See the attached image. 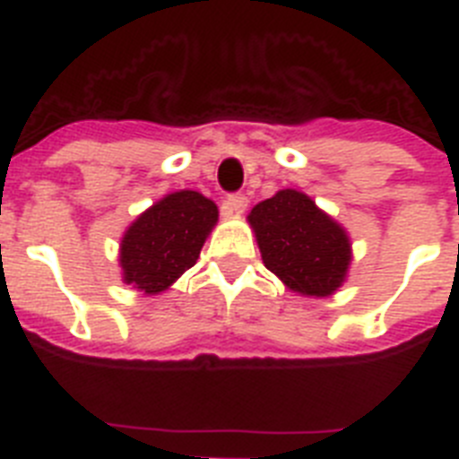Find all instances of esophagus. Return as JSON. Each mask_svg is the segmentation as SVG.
<instances>
[{"instance_id":"esophagus-1","label":"esophagus","mask_w":459,"mask_h":459,"mask_svg":"<svg viewBox=\"0 0 459 459\" xmlns=\"http://www.w3.org/2000/svg\"><path fill=\"white\" fill-rule=\"evenodd\" d=\"M246 206H248V197H246L243 193H234L227 197L222 209H225L230 216H238V213H243V211H246Z\"/></svg>"}]
</instances>
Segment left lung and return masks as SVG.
<instances>
[{"instance_id": "left-lung-1", "label": "left lung", "mask_w": 459, "mask_h": 459, "mask_svg": "<svg viewBox=\"0 0 459 459\" xmlns=\"http://www.w3.org/2000/svg\"><path fill=\"white\" fill-rule=\"evenodd\" d=\"M248 222L264 266L291 291L331 296L347 278L350 237L307 195L278 190L250 211Z\"/></svg>"}]
</instances>
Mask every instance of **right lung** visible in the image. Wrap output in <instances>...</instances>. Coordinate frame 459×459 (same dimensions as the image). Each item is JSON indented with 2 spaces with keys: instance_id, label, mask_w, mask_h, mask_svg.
Listing matches in <instances>:
<instances>
[{
  "instance_id": "right-lung-1",
  "label": "right lung",
  "mask_w": 459,
  "mask_h": 459,
  "mask_svg": "<svg viewBox=\"0 0 459 459\" xmlns=\"http://www.w3.org/2000/svg\"><path fill=\"white\" fill-rule=\"evenodd\" d=\"M218 222V206L195 190L165 195L126 230L119 248L121 278L144 294L165 291L195 266Z\"/></svg>"
}]
</instances>
